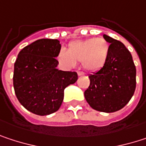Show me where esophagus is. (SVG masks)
Masks as SVG:
<instances>
[{
	"mask_svg": "<svg viewBox=\"0 0 146 146\" xmlns=\"http://www.w3.org/2000/svg\"><path fill=\"white\" fill-rule=\"evenodd\" d=\"M84 73L83 72H78V76H84Z\"/></svg>",
	"mask_w": 146,
	"mask_h": 146,
	"instance_id": "1",
	"label": "esophagus"
}]
</instances>
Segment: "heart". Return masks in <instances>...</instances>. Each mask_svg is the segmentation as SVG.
Here are the masks:
<instances>
[{"instance_id":"heart-1","label":"heart","mask_w":146,"mask_h":146,"mask_svg":"<svg viewBox=\"0 0 146 146\" xmlns=\"http://www.w3.org/2000/svg\"><path fill=\"white\" fill-rule=\"evenodd\" d=\"M109 52L110 45L104 38H89L72 41L68 50L61 48L57 59L65 68H74L78 62L86 71L96 72L106 63Z\"/></svg>"}]
</instances>
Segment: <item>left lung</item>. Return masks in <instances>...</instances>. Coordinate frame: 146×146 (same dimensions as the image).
<instances>
[{"instance_id": "left-lung-1", "label": "left lung", "mask_w": 146, "mask_h": 146, "mask_svg": "<svg viewBox=\"0 0 146 146\" xmlns=\"http://www.w3.org/2000/svg\"><path fill=\"white\" fill-rule=\"evenodd\" d=\"M110 43L106 63L89 76L90 84L84 97L95 110L114 112L124 107L133 96L136 87V68L131 53L122 42L103 35Z\"/></svg>"}]
</instances>
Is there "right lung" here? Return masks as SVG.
<instances>
[{
	"label": "right lung",
	"instance_id": "add662e5",
	"mask_svg": "<svg viewBox=\"0 0 146 146\" xmlns=\"http://www.w3.org/2000/svg\"><path fill=\"white\" fill-rule=\"evenodd\" d=\"M61 44L58 40L40 39L25 46L14 63L13 87L21 105L40 116L60 108L64 90L78 79L75 72L56 68Z\"/></svg>",
	"mask_w": 146,
	"mask_h": 146
}]
</instances>
